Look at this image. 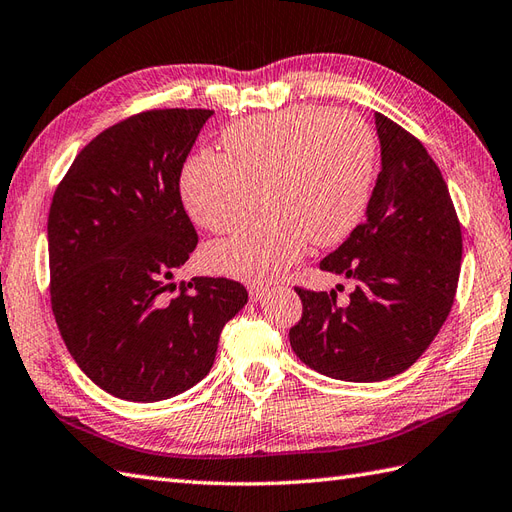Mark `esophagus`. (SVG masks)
I'll return each mask as SVG.
<instances>
[{"label":"esophagus","instance_id":"34e87169","mask_svg":"<svg viewBox=\"0 0 512 512\" xmlns=\"http://www.w3.org/2000/svg\"><path fill=\"white\" fill-rule=\"evenodd\" d=\"M268 292H270L268 285H261V283H251V285H248V294H251V301H255V303L264 299Z\"/></svg>","mask_w":512,"mask_h":512}]
</instances>
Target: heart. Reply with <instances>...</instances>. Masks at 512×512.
Instances as JSON below:
<instances>
[{"label":"heart","instance_id":"1","mask_svg":"<svg viewBox=\"0 0 512 512\" xmlns=\"http://www.w3.org/2000/svg\"><path fill=\"white\" fill-rule=\"evenodd\" d=\"M222 154L202 152L181 172V200L198 227L240 235L213 244L205 264L246 281L277 277L307 242L331 246L362 220L375 176V137L349 111L292 106L233 122Z\"/></svg>","mask_w":512,"mask_h":512}]
</instances>
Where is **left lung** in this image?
I'll list each match as a JSON object with an SVG mask.
<instances>
[{
    "label": "left lung",
    "instance_id": "left-lung-1",
    "mask_svg": "<svg viewBox=\"0 0 512 512\" xmlns=\"http://www.w3.org/2000/svg\"><path fill=\"white\" fill-rule=\"evenodd\" d=\"M382 150L366 218L320 270L355 281L336 290L294 288L303 316L290 329L299 360L344 382H382L417 362L441 331L458 288L462 233L445 178L421 141L375 113Z\"/></svg>",
    "mask_w": 512,
    "mask_h": 512
}]
</instances>
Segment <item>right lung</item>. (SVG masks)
Instances as JSON below:
<instances>
[{"label": "right lung", "instance_id": "obj_1", "mask_svg": "<svg viewBox=\"0 0 512 512\" xmlns=\"http://www.w3.org/2000/svg\"><path fill=\"white\" fill-rule=\"evenodd\" d=\"M207 109L146 111L106 128L56 187L52 312L71 358L113 397L152 403L196 386L248 292L231 279L170 283L198 244L181 170Z\"/></svg>", "mask_w": 512, "mask_h": 512}]
</instances>
